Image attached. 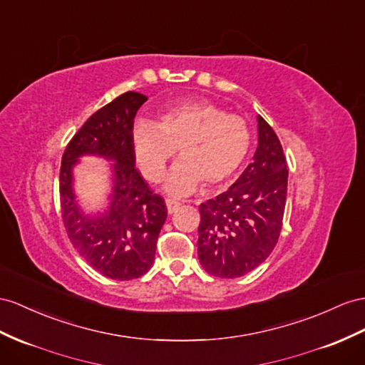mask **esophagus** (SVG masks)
Instances as JSON below:
<instances>
[{"label":"esophagus","mask_w":365,"mask_h":365,"mask_svg":"<svg viewBox=\"0 0 365 365\" xmlns=\"http://www.w3.org/2000/svg\"><path fill=\"white\" fill-rule=\"evenodd\" d=\"M166 207H168V212L173 214V212H175L177 210H179L180 203L177 202V200H174V199H168V200H166Z\"/></svg>","instance_id":"obj_1"}]
</instances>
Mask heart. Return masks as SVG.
<instances>
[{
  "instance_id": "heart-1",
  "label": "heart",
  "mask_w": 365,
  "mask_h": 365,
  "mask_svg": "<svg viewBox=\"0 0 365 365\" xmlns=\"http://www.w3.org/2000/svg\"><path fill=\"white\" fill-rule=\"evenodd\" d=\"M251 146V129L245 118L208 100L179 101L163 108L158 121H138L133 130L135 160L143 175L160 182L168 162L179 149L177 162L166 180L175 195L227 183L245 162Z\"/></svg>"
}]
</instances>
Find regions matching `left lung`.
Returning a JSON list of instances; mask_svg holds the SVG:
<instances>
[{
    "mask_svg": "<svg viewBox=\"0 0 365 365\" xmlns=\"http://www.w3.org/2000/svg\"><path fill=\"white\" fill-rule=\"evenodd\" d=\"M255 160L216 199L200 203L197 255L205 272L225 279L253 272L282 230L288 170L273 128L257 115Z\"/></svg>",
    "mask_w": 365,
    "mask_h": 365,
    "instance_id": "1",
    "label": "left lung"
}]
</instances>
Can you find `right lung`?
Wrapping results in <instances>:
<instances>
[{
	"label": "right lung",
	"instance_id": "1",
	"mask_svg": "<svg viewBox=\"0 0 365 365\" xmlns=\"http://www.w3.org/2000/svg\"><path fill=\"white\" fill-rule=\"evenodd\" d=\"M146 100L143 93L128 91L93 112L61 158L60 203L68 237L93 269L117 280L137 279L149 272L168 216L163 197L149 188L135 168L134 118ZM85 153L116 162L111 207L98 218L85 217L71 191V166Z\"/></svg>",
	"mask_w": 365,
	"mask_h": 365
}]
</instances>
